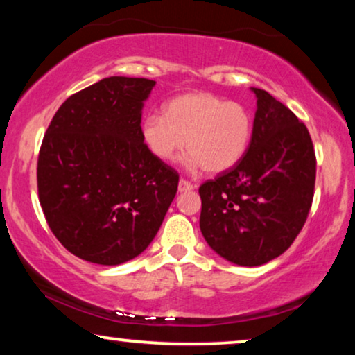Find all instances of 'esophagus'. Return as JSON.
Here are the masks:
<instances>
[{
	"instance_id": "esophagus-1",
	"label": "esophagus",
	"mask_w": 355,
	"mask_h": 355,
	"mask_svg": "<svg viewBox=\"0 0 355 355\" xmlns=\"http://www.w3.org/2000/svg\"><path fill=\"white\" fill-rule=\"evenodd\" d=\"M193 187H196V186H193L192 182L186 181V179H181V181H179V186H178L179 192H187V191H192Z\"/></svg>"
}]
</instances>
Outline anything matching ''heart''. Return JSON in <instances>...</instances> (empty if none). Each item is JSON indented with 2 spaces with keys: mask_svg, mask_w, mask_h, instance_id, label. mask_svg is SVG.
<instances>
[{
  "mask_svg": "<svg viewBox=\"0 0 355 355\" xmlns=\"http://www.w3.org/2000/svg\"><path fill=\"white\" fill-rule=\"evenodd\" d=\"M252 125V114L244 105L196 92L168 101L163 116H145L140 134L153 157L162 162L174 158L186 145L189 166L223 173L244 157Z\"/></svg>",
  "mask_w": 355,
  "mask_h": 355,
  "instance_id": "b5f03b06",
  "label": "heart"
}]
</instances>
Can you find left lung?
I'll list each match as a JSON object with an SVG mask.
<instances>
[{"mask_svg": "<svg viewBox=\"0 0 355 355\" xmlns=\"http://www.w3.org/2000/svg\"><path fill=\"white\" fill-rule=\"evenodd\" d=\"M257 111L241 162L203 182L200 231L227 261L259 266L284 254L307 220L317 158L304 123L252 87Z\"/></svg>", "mask_w": 355, "mask_h": 355, "instance_id": "left-lung-1", "label": "left lung"}]
</instances>
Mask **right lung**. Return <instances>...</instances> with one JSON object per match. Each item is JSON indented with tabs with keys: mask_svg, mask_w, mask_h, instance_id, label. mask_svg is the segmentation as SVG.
Returning <instances> with one entry per match:
<instances>
[{
	"mask_svg": "<svg viewBox=\"0 0 355 355\" xmlns=\"http://www.w3.org/2000/svg\"><path fill=\"white\" fill-rule=\"evenodd\" d=\"M157 82L106 77L71 95L43 137L38 198L48 226L71 254L119 265L147 249L178 192L179 174L140 134Z\"/></svg>",
	"mask_w": 355,
	"mask_h": 355,
	"instance_id": "right-lung-1",
	"label": "right lung"
}]
</instances>
